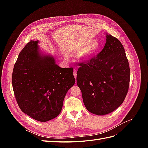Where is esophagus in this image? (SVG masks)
Segmentation results:
<instances>
[{"mask_svg": "<svg viewBox=\"0 0 148 148\" xmlns=\"http://www.w3.org/2000/svg\"><path fill=\"white\" fill-rule=\"evenodd\" d=\"M73 75H74L75 78V79L77 78V70H74V71H73Z\"/></svg>", "mask_w": 148, "mask_h": 148, "instance_id": "34e87169", "label": "esophagus"}]
</instances>
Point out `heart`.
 <instances>
[{"label": "heart", "instance_id": "heart-1", "mask_svg": "<svg viewBox=\"0 0 148 148\" xmlns=\"http://www.w3.org/2000/svg\"><path fill=\"white\" fill-rule=\"evenodd\" d=\"M101 47V43L95 40L88 39L82 44L76 47V50L82 49L78 54V58L81 60H88L91 59L100 51Z\"/></svg>", "mask_w": 148, "mask_h": 148}]
</instances>
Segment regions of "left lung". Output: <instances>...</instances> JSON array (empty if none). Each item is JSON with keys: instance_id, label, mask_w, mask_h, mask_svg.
Wrapping results in <instances>:
<instances>
[{"instance_id": "obj_1", "label": "left lung", "mask_w": 148, "mask_h": 148, "mask_svg": "<svg viewBox=\"0 0 148 148\" xmlns=\"http://www.w3.org/2000/svg\"><path fill=\"white\" fill-rule=\"evenodd\" d=\"M78 66L77 83L89 112L104 115L122 104L128 91L130 70L119 39L107 34L102 51Z\"/></svg>"}]
</instances>
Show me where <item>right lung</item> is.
Instances as JSON below:
<instances>
[{"label": "right lung", "instance_id": "add662e5", "mask_svg": "<svg viewBox=\"0 0 148 148\" xmlns=\"http://www.w3.org/2000/svg\"><path fill=\"white\" fill-rule=\"evenodd\" d=\"M38 41L22 49L12 73V86L23 112L45 122L59 115L66 94L75 82L73 68L63 69L40 52Z\"/></svg>", "mask_w": 148, "mask_h": 148}]
</instances>
